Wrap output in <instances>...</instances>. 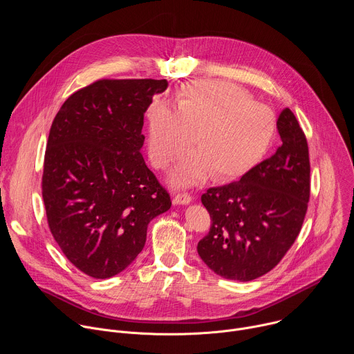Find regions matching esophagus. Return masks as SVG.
Wrapping results in <instances>:
<instances>
[{
	"mask_svg": "<svg viewBox=\"0 0 354 354\" xmlns=\"http://www.w3.org/2000/svg\"><path fill=\"white\" fill-rule=\"evenodd\" d=\"M190 201H192V196H190V194H187V193H179V194H176V196L174 197L172 203H174L175 206H179V205L187 206V205H190Z\"/></svg>",
	"mask_w": 354,
	"mask_h": 354,
	"instance_id": "esophagus-1",
	"label": "esophagus"
}]
</instances>
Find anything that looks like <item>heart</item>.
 <instances>
[{
  "mask_svg": "<svg viewBox=\"0 0 354 354\" xmlns=\"http://www.w3.org/2000/svg\"><path fill=\"white\" fill-rule=\"evenodd\" d=\"M276 131L273 113L254 104L242 88L223 81H194L185 86L178 109L157 104L151 109L148 153L153 165L167 168L192 145L171 171L175 187L216 179H234L254 167L268 151Z\"/></svg>",
  "mask_w": 354,
  "mask_h": 354,
  "instance_id": "heart-1",
  "label": "heart"
}]
</instances>
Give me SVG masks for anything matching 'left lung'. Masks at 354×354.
Masks as SVG:
<instances>
[{"label":"left lung","mask_w":354,"mask_h":354,"mask_svg":"<svg viewBox=\"0 0 354 354\" xmlns=\"http://www.w3.org/2000/svg\"><path fill=\"white\" fill-rule=\"evenodd\" d=\"M281 145L238 182L201 196L210 213V232L197 254L216 274L238 281L270 272L294 243L310 200L308 144L294 113L277 119Z\"/></svg>","instance_id":"obj_1"}]
</instances>
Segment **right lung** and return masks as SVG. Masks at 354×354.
<instances>
[{"label":"right lung","instance_id":"obj_1","mask_svg":"<svg viewBox=\"0 0 354 354\" xmlns=\"http://www.w3.org/2000/svg\"><path fill=\"white\" fill-rule=\"evenodd\" d=\"M167 80H100L74 92L50 129L41 178L47 223L67 259L93 279L123 272L149 221L171 209L141 156L144 113Z\"/></svg>","mask_w":354,"mask_h":354}]
</instances>
